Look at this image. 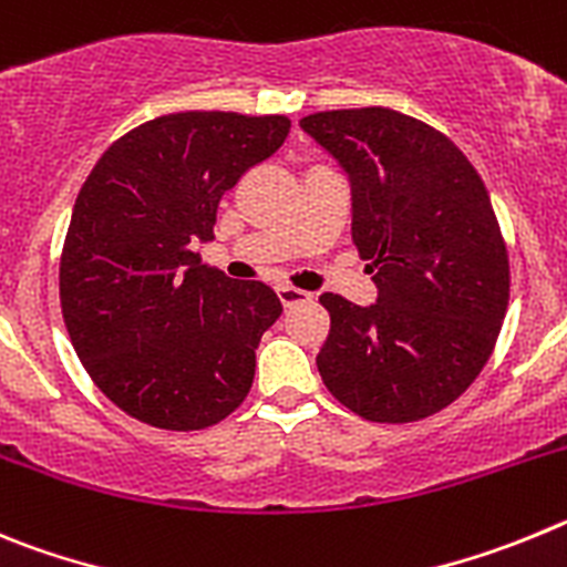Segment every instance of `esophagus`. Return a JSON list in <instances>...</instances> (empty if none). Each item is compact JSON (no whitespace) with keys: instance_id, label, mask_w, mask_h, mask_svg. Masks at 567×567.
Returning <instances> with one entry per match:
<instances>
[{"instance_id":"34e87169","label":"esophagus","mask_w":567,"mask_h":567,"mask_svg":"<svg viewBox=\"0 0 567 567\" xmlns=\"http://www.w3.org/2000/svg\"><path fill=\"white\" fill-rule=\"evenodd\" d=\"M277 296H279V302H282L285 308H296V305H308L310 299H313V296H310L308 290L290 288V285H279Z\"/></svg>"}]
</instances>
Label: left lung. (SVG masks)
<instances>
[{
    "mask_svg": "<svg viewBox=\"0 0 567 567\" xmlns=\"http://www.w3.org/2000/svg\"><path fill=\"white\" fill-rule=\"evenodd\" d=\"M299 126L350 181L353 243L379 288L370 308L319 296L321 381L364 421L435 415L481 375L506 319L508 251L486 186L443 132L386 106Z\"/></svg>",
    "mask_w": 567,
    "mask_h": 567,
    "instance_id": "8db88e82",
    "label": "left lung"
}]
</instances>
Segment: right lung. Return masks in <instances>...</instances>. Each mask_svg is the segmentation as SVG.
<instances>
[{
	"label": "right lung",
	"instance_id": "add662e5",
	"mask_svg": "<svg viewBox=\"0 0 567 567\" xmlns=\"http://www.w3.org/2000/svg\"><path fill=\"white\" fill-rule=\"evenodd\" d=\"M290 132L285 115L175 112L135 126L81 186L59 293L90 379L157 430H206L254 384L259 339L282 313L268 285L206 268L217 206Z\"/></svg>",
	"mask_w": 567,
	"mask_h": 567
}]
</instances>
